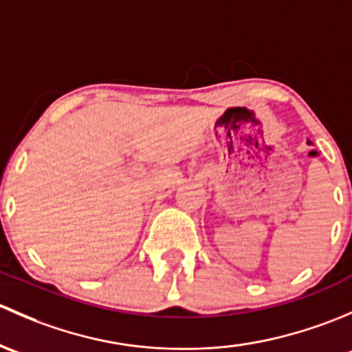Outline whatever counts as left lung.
<instances>
[{
    "instance_id": "left-lung-1",
    "label": "left lung",
    "mask_w": 352,
    "mask_h": 352,
    "mask_svg": "<svg viewBox=\"0 0 352 352\" xmlns=\"http://www.w3.org/2000/svg\"><path fill=\"white\" fill-rule=\"evenodd\" d=\"M309 144H310V140H309Z\"/></svg>"
}]
</instances>
